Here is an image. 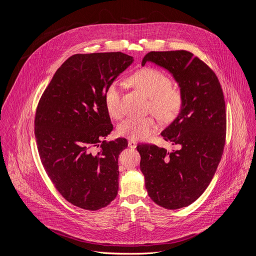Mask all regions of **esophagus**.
<instances>
[{
  "mask_svg": "<svg viewBox=\"0 0 256 256\" xmlns=\"http://www.w3.org/2000/svg\"><path fill=\"white\" fill-rule=\"evenodd\" d=\"M136 144H138V142H136V140H128V146H130V148H134L136 146Z\"/></svg>",
  "mask_w": 256,
  "mask_h": 256,
  "instance_id": "obj_1",
  "label": "esophagus"
}]
</instances>
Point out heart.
I'll use <instances>...</instances> for the list:
<instances>
[{
  "instance_id": "heart-1",
  "label": "heart",
  "mask_w": 256,
  "mask_h": 256,
  "mask_svg": "<svg viewBox=\"0 0 256 256\" xmlns=\"http://www.w3.org/2000/svg\"><path fill=\"white\" fill-rule=\"evenodd\" d=\"M130 82L134 88L150 98V108L164 122L174 120L181 108L183 98L178 90L172 88V81L164 72L154 68H144L136 72ZM122 85L118 80L112 81L106 90L104 104L108 114L114 118L124 116L122 106ZM158 128L154 116L128 118L116 128L120 136L132 140L148 138Z\"/></svg>"
}]
</instances>
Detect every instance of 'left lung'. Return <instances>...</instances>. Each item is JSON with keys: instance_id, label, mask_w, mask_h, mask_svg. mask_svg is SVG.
<instances>
[{"instance_id": "8db88e82", "label": "left lung", "mask_w": 256, "mask_h": 256, "mask_svg": "<svg viewBox=\"0 0 256 256\" xmlns=\"http://www.w3.org/2000/svg\"><path fill=\"white\" fill-rule=\"evenodd\" d=\"M146 62L173 76L183 102L177 118L160 132L180 150L170 152L154 144H138L140 171L156 204L180 209L195 202L215 175L225 144L224 96L215 73L188 51L148 52L142 65Z\"/></svg>"}]
</instances>
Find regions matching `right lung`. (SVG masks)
<instances>
[{"mask_svg":"<svg viewBox=\"0 0 256 256\" xmlns=\"http://www.w3.org/2000/svg\"><path fill=\"white\" fill-rule=\"evenodd\" d=\"M132 62L122 52L75 54L58 68L39 102L35 136L41 162L58 192L79 208L98 210L118 195V156L128 140L100 144L114 130L104 92Z\"/></svg>","mask_w":256,"mask_h":256,"instance_id":"right-lung-1","label":"right lung"}]
</instances>
